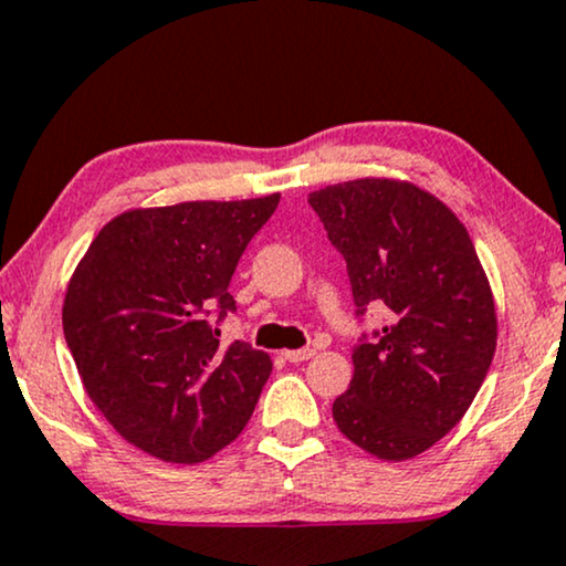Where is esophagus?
<instances>
[{
    "label": "esophagus",
    "instance_id": "34e87169",
    "mask_svg": "<svg viewBox=\"0 0 566 566\" xmlns=\"http://www.w3.org/2000/svg\"><path fill=\"white\" fill-rule=\"evenodd\" d=\"M282 355H284V360H287V363H305V360H311L313 355H316V349H313V347L287 349V353H282Z\"/></svg>",
    "mask_w": 566,
    "mask_h": 566
}]
</instances>
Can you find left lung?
<instances>
[{
  "label": "left lung",
  "mask_w": 566,
  "mask_h": 566,
  "mask_svg": "<svg viewBox=\"0 0 566 566\" xmlns=\"http://www.w3.org/2000/svg\"><path fill=\"white\" fill-rule=\"evenodd\" d=\"M345 255L355 316L386 324L353 349V381L334 399L349 441L410 460L460 423L496 349V311L462 221L439 198L397 180H353L307 196Z\"/></svg>",
  "instance_id": "obj_1"
}]
</instances>
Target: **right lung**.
I'll return each mask as SVG.
<instances>
[{
	"instance_id": "add662e5",
	"label": "right lung",
	"mask_w": 566,
	"mask_h": 566,
	"mask_svg": "<svg viewBox=\"0 0 566 566\" xmlns=\"http://www.w3.org/2000/svg\"><path fill=\"white\" fill-rule=\"evenodd\" d=\"M279 192L190 200L112 219L70 279L64 339L93 405L119 436L167 462H203L248 426L271 357L221 347L230 282Z\"/></svg>"
}]
</instances>
